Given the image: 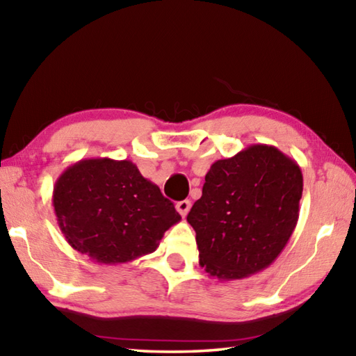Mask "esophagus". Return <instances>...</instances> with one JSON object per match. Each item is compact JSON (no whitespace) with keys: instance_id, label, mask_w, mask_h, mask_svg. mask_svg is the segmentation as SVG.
Segmentation results:
<instances>
[{"instance_id":"1","label":"esophagus","mask_w":356,"mask_h":356,"mask_svg":"<svg viewBox=\"0 0 356 356\" xmlns=\"http://www.w3.org/2000/svg\"><path fill=\"white\" fill-rule=\"evenodd\" d=\"M176 208H177V211L180 213V216H182V218H185V216L188 214V211L191 210V200H180V202H177V204H176Z\"/></svg>"}]
</instances>
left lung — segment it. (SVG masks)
<instances>
[{"label":"left lung","instance_id":"1","mask_svg":"<svg viewBox=\"0 0 356 356\" xmlns=\"http://www.w3.org/2000/svg\"><path fill=\"white\" fill-rule=\"evenodd\" d=\"M302 172L276 146L250 145L216 160L186 220L199 266L219 281L243 280L275 262L293 234Z\"/></svg>","mask_w":356,"mask_h":356}]
</instances>
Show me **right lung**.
Masks as SVG:
<instances>
[{
  "mask_svg": "<svg viewBox=\"0 0 356 356\" xmlns=\"http://www.w3.org/2000/svg\"><path fill=\"white\" fill-rule=\"evenodd\" d=\"M52 205L69 245L104 266L156 252L182 219L131 160L83 159L60 174Z\"/></svg>",
  "mask_w": 356,
  "mask_h": 356,
  "instance_id": "1",
  "label": "right lung"
}]
</instances>
